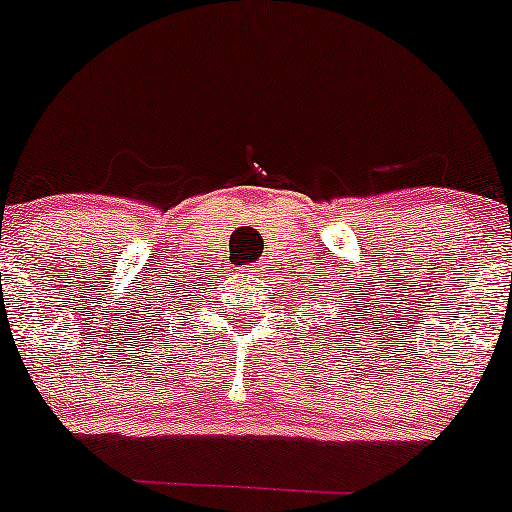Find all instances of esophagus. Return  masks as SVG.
Instances as JSON below:
<instances>
[{
    "label": "esophagus",
    "instance_id": "1",
    "mask_svg": "<svg viewBox=\"0 0 512 512\" xmlns=\"http://www.w3.org/2000/svg\"><path fill=\"white\" fill-rule=\"evenodd\" d=\"M261 268H263V266H261V263H258V266H254V271H261Z\"/></svg>",
    "mask_w": 512,
    "mask_h": 512
}]
</instances>
